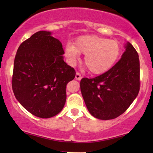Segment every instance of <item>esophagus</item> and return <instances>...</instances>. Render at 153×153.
<instances>
[{
	"mask_svg": "<svg viewBox=\"0 0 153 153\" xmlns=\"http://www.w3.org/2000/svg\"><path fill=\"white\" fill-rule=\"evenodd\" d=\"M81 78H82L81 75H80L79 73H76V74H75V79L78 80H81Z\"/></svg>",
	"mask_w": 153,
	"mask_h": 153,
	"instance_id": "1",
	"label": "esophagus"
}]
</instances>
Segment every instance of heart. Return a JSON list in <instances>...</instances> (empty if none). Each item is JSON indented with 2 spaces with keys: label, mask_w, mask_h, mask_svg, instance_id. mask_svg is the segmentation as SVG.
Segmentation results:
<instances>
[{
  "label": "heart",
  "mask_w": 153,
  "mask_h": 153,
  "mask_svg": "<svg viewBox=\"0 0 153 153\" xmlns=\"http://www.w3.org/2000/svg\"><path fill=\"white\" fill-rule=\"evenodd\" d=\"M79 53L85 54L84 63L92 74L101 75L109 71L118 60L121 47L116 40L96 35L79 36L74 45L68 44L65 55L71 64L79 59Z\"/></svg>",
  "instance_id": "heart-1"
}]
</instances>
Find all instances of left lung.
<instances>
[{"label":"left lung","mask_w":153,"mask_h":153,"mask_svg":"<svg viewBox=\"0 0 153 153\" xmlns=\"http://www.w3.org/2000/svg\"><path fill=\"white\" fill-rule=\"evenodd\" d=\"M122 58L105 73L82 78L80 90L91 114L108 120L122 114L137 96L140 88V59L129 42Z\"/></svg>","instance_id":"8db88e82"}]
</instances>
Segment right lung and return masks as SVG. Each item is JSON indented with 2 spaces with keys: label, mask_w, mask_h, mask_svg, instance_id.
<instances>
[{
  "label": "right lung",
  "mask_w": 153,
  "mask_h": 153,
  "mask_svg": "<svg viewBox=\"0 0 153 153\" xmlns=\"http://www.w3.org/2000/svg\"><path fill=\"white\" fill-rule=\"evenodd\" d=\"M62 43L40 31L21 44L14 59L12 88L16 99L33 115L50 118L62 111L66 85L75 76L63 59Z\"/></svg>",
  "instance_id": "obj_1"
}]
</instances>
